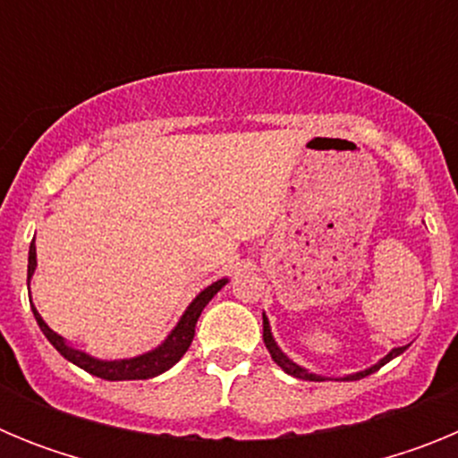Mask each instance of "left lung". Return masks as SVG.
I'll return each instance as SVG.
<instances>
[{"mask_svg":"<svg viewBox=\"0 0 458 458\" xmlns=\"http://www.w3.org/2000/svg\"><path fill=\"white\" fill-rule=\"evenodd\" d=\"M264 344H266V349H268L270 358H273L275 362H277V365L286 371V374L295 376V378H302V380H330V378H327V376L314 374V371H310V369H305V367H301V365H298V362H293V360H291L289 355L284 353V351L279 349L277 342H275V337H273V333H270V321H268V318H266V314H264ZM403 351H406V346L392 349L390 353H387L386 358H380L378 362H376V365L367 367V369H362V371H355V374L339 376V378H335V380H360V378H365V376L374 374V371H378L380 367L387 365V362H390V360H394L396 355H402Z\"/></svg>","mask_w":458,"mask_h":458,"instance_id":"1","label":"left lung"}]
</instances>
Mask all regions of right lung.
Segmentation results:
<instances>
[{
    "label": "right lung",
    "mask_w": 458,
    "mask_h": 458,
    "mask_svg": "<svg viewBox=\"0 0 458 458\" xmlns=\"http://www.w3.org/2000/svg\"><path fill=\"white\" fill-rule=\"evenodd\" d=\"M34 273H36V245L34 241H31L30 264H27V289H30V282L31 277H34ZM226 282H229V279L222 277L217 279V282H213L210 286H206L204 291H199L197 298L188 305V310L183 311V317L179 318V323L172 327V333L165 337L163 344H157L156 349L147 351V353H141V355H135V358H121V360L93 358V355H89L87 351H80L75 349V346H71L62 335H56L55 330L43 321V317L38 314L34 302L31 301L30 302H31V311H34V317H36V323H38V327L47 337V342H50L52 346H55V349L68 360V362H72V365H78L80 369L89 371L91 376H98V378H105V380H144V378H153V376L165 374V371L172 369V367L183 358L185 351H188L190 344H192L194 326H197V321H199L201 311H204V307L213 301V295H216Z\"/></svg>",
    "instance_id": "right-lung-1"
}]
</instances>
